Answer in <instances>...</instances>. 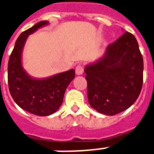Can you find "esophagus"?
<instances>
[{"mask_svg":"<svg viewBox=\"0 0 154 154\" xmlns=\"http://www.w3.org/2000/svg\"><path fill=\"white\" fill-rule=\"evenodd\" d=\"M84 72V70H83V66L78 65L76 67V74L77 75H82V74Z\"/></svg>","mask_w":154,"mask_h":154,"instance_id":"esophagus-1","label":"esophagus"}]
</instances>
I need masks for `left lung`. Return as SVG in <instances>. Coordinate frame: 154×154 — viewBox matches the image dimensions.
Instances as JSON below:
<instances>
[{
  "label": "left lung",
  "mask_w": 154,
  "mask_h": 154,
  "mask_svg": "<svg viewBox=\"0 0 154 154\" xmlns=\"http://www.w3.org/2000/svg\"><path fill=\"white\" fill-rule=\"evenodd\" d=\"M89 104L100 113L113 116L131 107L143 86V60L137 40L125 32L105 53L85 66Z\"/></svg>",
  "instance_id": "1"
}]
</instances>
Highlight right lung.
Instances as JSON below:
<instances>
[{"label":"right lung","mask_w":154,"mask_h":154,"mask_svg":"<svg viewBox=\"0 0 154 154\" xmlns=\"http://www.w3.org/2000/svg\"><path fill=\"white\" fill-rule=\"evenodd\" d=\"M49 24L42 21L25 31L17 38L8 62L10 93L17 105L38 116H48L58 110L67 86L75 77V70L57 73L46 78H35L22 65V51L28 36Z\"/></svg>","instance_id":"1"}]
</instances>
